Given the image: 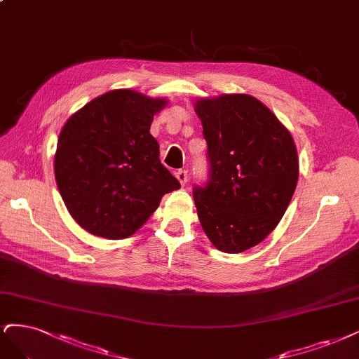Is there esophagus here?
<instances>
[{
  "instance_id": "34e87169",
  "label": "esophagus",
  "mask_w": 359,
  "mask_h": 359,
  "mask_svg": "<svg viewBox=\"0 0 359 359\" xmlns=\"http://www.w3.org/2000/svg\"><path fill=\"white\" fill-rule=\"evenodd\" d=\"M175 177L178 178V181L181 182V185L184 187V185L187 184V181H189V172L185 170V169H180L177 174H175Z\"/></svg>"
}]
</instances>
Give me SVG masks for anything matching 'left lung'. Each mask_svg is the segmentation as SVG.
Segmentation results:
<instances>
[{"instance_id": "8db88e82", "label": "left lung", "mask_w": 359, "mask_h": 359, "mask_svg": "<svg viewBox=\"0 0 359 359\" xmlns=\"http://www.w3.org/2000/svg\"><path fill=\"white\" fill-rule=\"evenodd\" d=\"M208 144V181L193 197L206 236L238 254L264 241L285 214L299 180L291 133L250 95L196 104Z\"/></svg>"}]
</instances>
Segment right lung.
<instances>
[{"mask_svg":"<svg viewBox=\"0 0 359 359\" xmlns=\"http://www.w3.org/2000/svg\"><path fill=\"white\" fill-rule=\"evenodd\" d=\"M166 105L118 89L77 111L62 128L55 177L69 214L96 236L123 239L137 231L180 181L160 163L150 126Z\"/></svg>","mask_w":359,"mask_h":359,"instance_id":"1","label":"right lung"}]
</instances>
